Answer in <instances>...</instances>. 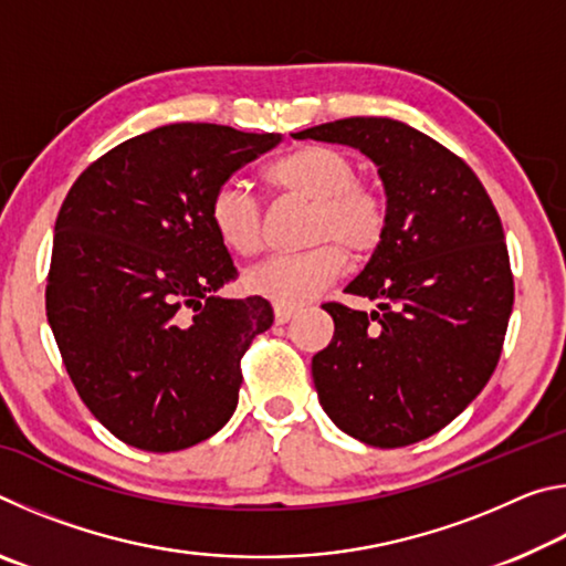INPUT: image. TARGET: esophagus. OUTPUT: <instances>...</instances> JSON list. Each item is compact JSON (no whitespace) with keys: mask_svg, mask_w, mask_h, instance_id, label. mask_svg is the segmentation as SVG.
Wrapping results in <instances>:
<instances>
[{"mask_svg":"<svg viewBox=\"0 0 566 566\" xmlns=\"http://www.w3.org/2000/svg\"><path fill=\"white\" fill-rule=\"evenodd\" d=\"M296 314V306H280L276 304L274 306V319H276V324H286L290 322L292 317Z\"/></svg>","mask_w":566,"mask_h":566,"instance_id":"obj_1","label":"esophagus"}]
</instances>
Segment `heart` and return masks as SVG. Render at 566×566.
Segmentation results:
<instances>
[{
    "label": "heart",
    "mask_w": 566,
    "mask_h": 566,
    "mask_svg": "<svg viewBox=\"0 0 566 566\" xmlns=\"http://www.w3.org/2000/svg\"><path fill=\"white\" fill-rule=\"evenodd\" d=\"M264 181L280 195L312 202L306 239L317 242L296 254H274L247 272V290L280 306H300L344 272L347 256L369 254L387 232V207L359 181L357 165L339 149L304 145L264 169ZM209 222L237 254L262 247V207L239 181H224L209 202Z\"/></svg>",
    "instance_id": "heart-1"
}]
</instances>
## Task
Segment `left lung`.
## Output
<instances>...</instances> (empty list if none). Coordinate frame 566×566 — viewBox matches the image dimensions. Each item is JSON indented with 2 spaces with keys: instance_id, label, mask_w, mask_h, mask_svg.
I'll list each match as a JSON object with an SVG mask.
<instances>
[{
  "instance_id": "1",
  "label": "left lung",
  "mask_w": 566,
  "mask_h": 566,
  "mask_svg": "<svg viewBox=\"0 0 566 566\" xmlns=\"http://www.w3.org/2000/svg\"><path fill=\"white\" fill-rule=\"evenodd\" d=\"M359 149L387 195V232L347 294L329 302L334 337L314 354L319 405L342 432L395 449L437 434L490 381L514 304L504 229L464 159L387 117H349L292 134Z\"/></svg>"
}]
</instances>
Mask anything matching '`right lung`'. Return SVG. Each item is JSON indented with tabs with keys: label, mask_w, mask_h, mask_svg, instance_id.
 Returning a JSON list of instances; mask_svg holds the SVG:
<instances>
[{
	"label": "right lung",
	"mask_w": 566,
	"mask_h": 566,
	"mask_svg": "<svg viewBox=\"0 0 566 566\" xmlns=\"http://www.w3.org/2000/svg\"><path fill=\"white\" fill-rule=\"evenodd\" d=\"M280 142L222 124H167L109 149L66 195L46 319L82 401L124 444L179 452L234 415L239 361L274 312L262 296H217L237 266L209 202Z\"/></svg>",
	"instance_id": "add662e5"
}]
</instances>
